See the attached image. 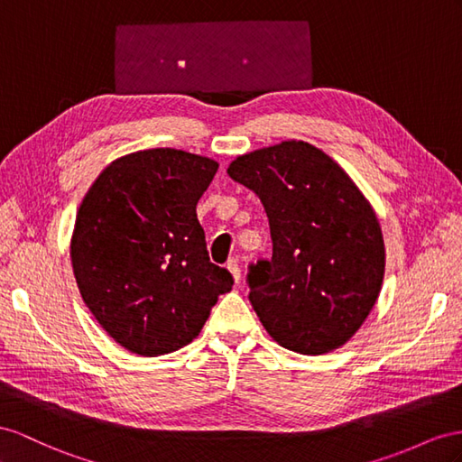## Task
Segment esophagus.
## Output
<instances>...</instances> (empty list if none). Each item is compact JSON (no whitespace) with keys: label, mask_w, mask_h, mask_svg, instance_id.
I'll use <instances>...</instances> for the list:
<instances>
[{"label":"esophagus","mask_w":462,"mask_h":462,"mask_svg":"<svg viewBox=\"0 0 462 462\" xmlns=\"http://www.w3.org/2000/svg\"><path fill=\"white\" fill-rule=\"evenodd\" d=\"M228 271L232 273V277H234V281L236 282H240V277H242V271H240V265H238V259H230L228 262Z\"/></svg>","instance_id":"esophagus-1"}]
</instances>
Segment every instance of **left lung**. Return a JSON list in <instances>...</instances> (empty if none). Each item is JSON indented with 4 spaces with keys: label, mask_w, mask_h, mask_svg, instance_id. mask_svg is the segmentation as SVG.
Masks as SVG:
<instances>
[{
    "label": "left lung",
    "mask_w": 462,
    "mask_h": 462,
    "mask_svg": "<svg viewBox=\"0 0 462 462\" xmlns=\"http://www.w3.org/2000/svg\"><path fill=\"white\" fill-rule=\"evenodd\" d=\"M228 175L267 212L273 255L247 267L250 302L282 347L322 355L344 346L384 277L383 232L349 175L309 142L236 158Z\"/></svg>",
    "instance_id": "1"
}]
</instances>
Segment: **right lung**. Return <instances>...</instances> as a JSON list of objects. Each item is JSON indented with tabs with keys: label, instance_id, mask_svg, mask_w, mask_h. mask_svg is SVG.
I'll list each match as a JSON object with an SVG mask.
<instances>
[{
	"label": "right lung",
	"instance_id": "right-lung-1",
	"mask_svg": "<svg viewBox=\"0 0 462 462\" xmlns=\"http://www.w3.org/2000/svg\"><path fill=\"white\" fill-rule=\"evenodd\" d=\"M217 170L183 150H142L109 163L81 200L69 247L78 289L130 353L158 357L191 344L234 285L210 262L197 220Z\"/></svg>",
	"mask_w": 462,
	"mask_h": 462
}]
</instances>
